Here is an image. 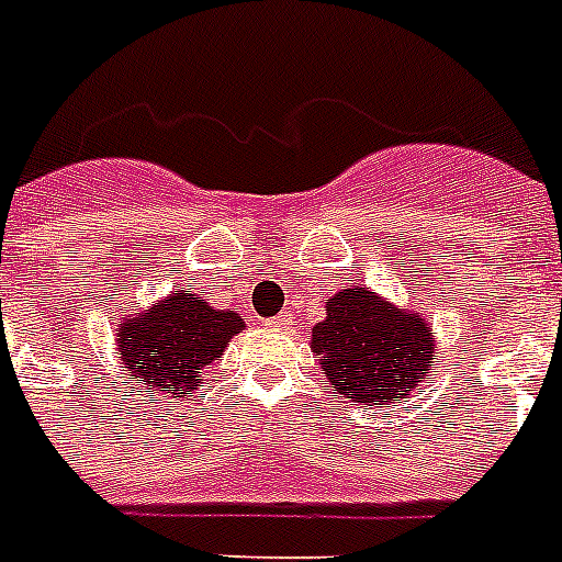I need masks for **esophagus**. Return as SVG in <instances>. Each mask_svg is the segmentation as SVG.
I'll list each match as a JSON object with an SVG mask.
<instances>
[{"mask_svg":"<svg viewBox=\"0 0 562 562\" xmlns=\"http://www.w3.org/2000/svg\"><path fill=\"white\" fill-rule=\"evenodd\" d=\"M266 325H268V328H274V330H288L291 325H294V316L280 314V316H274V319H268Z\"/></svg>","mask_w":562,"mask_h":562,"instance_id":"34e87169","label":"esophagus"}]
</instances>
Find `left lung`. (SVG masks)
I'll return each instance as SVG.
<instances>
[{"label":"left lung","instance_id":"8db88e82","mask_svg":"<svg viewBox=\"0 0 562 562\" xmlns=\"http://www.w3.org/2000/svg\"><path fill=\"white\" fill-rule=\"evenodd\" d=\"M438 341L416 308L393 305L362 285H345L311 328V353L336 393L350 402L393 404L422 387Z\"/></svg>","mask_w":562,"mask_h":562}]
</instances>
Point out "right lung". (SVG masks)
I'll return each mask as SVG.
<instances>
[{
	"label": "right lung",
	"instance_id": "obj_1",
	"mask_svg": "<svg viewBox=\"0 0 562 562\" xmlns=\"http://www.w3.org/2000/svg\"><path fill=\"white\" fill-rule=\"evenodd\" d=\"M246 330L237 311L214 308L194 291H172L144 311H130L115 328L119 362L135 393L183 398L203 384V370L223 359L228 341Z\"/></svg>",
	"mask_w": 562,
	"mask_h": 562
}]
</instances>
